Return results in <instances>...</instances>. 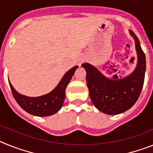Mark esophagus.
<instances>
[{
	"mask_svg": "<svg viewBox=\"0 0 153 153\" xmlns=\"http://www.w3.org/2000/svg\"><path fill=\"white\" fill-rule=\"evenodd\" d=\"M80 65H81V64H80Z\"/></svg>",
	"mask_w": 153,
	"mask_h": 153,
	"instance_id": "obj_1",
	"label": "esophagus"
}]
</instances>
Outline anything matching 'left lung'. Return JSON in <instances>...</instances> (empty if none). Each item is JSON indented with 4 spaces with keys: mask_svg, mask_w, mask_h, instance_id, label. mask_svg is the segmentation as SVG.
I'll return each instance as SVG.
<instances>
[{
    "mask_svg": "<svg viewBox=\"0 0 153 153\" xmlns=\"http://www.w3.org/2000/svg\"><path fill=\"white\" fill-rule=\"evenodd\" d=\"M128 31L135 41L137 54V65L131 74L124 78H110L91 64L82 65L86 71L87 86L93 105L107 115H118L129 109L143 89L146 69V55L137 36L132 30Z\"/></svg>",
    "mask_w": 153,
    "mask_h": 153,
    "instance_id": "obj_1",
    "label": "left lung"
}]
</instances>
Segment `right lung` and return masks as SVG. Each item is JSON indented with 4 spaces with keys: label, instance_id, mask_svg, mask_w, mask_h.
Listing matches in <instances>:
<instances>
[{
    "label": "right lung",
    "instance_id": "right-lung-1",
    "mask_svg": "<svg viewBox=\"0 0 153 153\" xmlns=\"http://www.w3.org/2000/svg\"><path fill=\"white\" fill-rule=\"evenodd\" d=\"M78 68L76 65L68 71L52 91L42 96L29 97L21 95L14 89L9 81L13 96L18 104L27 113L40 117L54 115L62 108L65 99L66 87Z\"/></svg>",
    "mask_w": 153,
    "mask_h": 153
}]
</instances>
